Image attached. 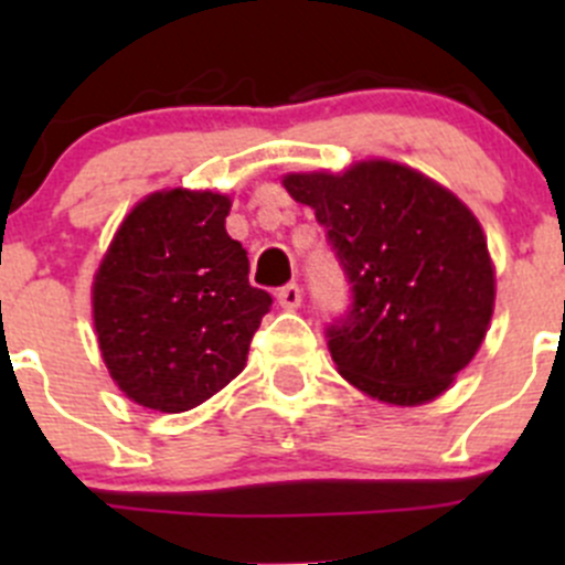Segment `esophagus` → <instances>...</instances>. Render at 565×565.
<instances>
[{
  "label": "esophagus",
  "instance_id": "34e87169",
  "mask_svg": "<svg viewBox=\"0 0 565 565\" xmlns=\"http://www.w3.org/2000/svg\"><path fill=\"white\" fill-rule=\"evenodd\" d=\"M278 303H281V309H298L300 300H303V289H300V284H287V287L278 289Z\"/></svg>",
  "mask_w": 565,
  "mask_h": 565
}]
</instances>
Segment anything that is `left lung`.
<instances>
[{
    "instance_id": "obj_1",
    "label": "left lung",
    "mask_w": 565,
    "mask_h": 565,
    "mask_svg": "<svg viewBox=\"0 0 565 565\" xmlns=\"http://www.w3.org/2000/svg\"><path fill=\"white\" fill-rule=\"evenodd\" d=\"M350 284L324 328L341 377L391 404L440 396L472 361L494 306L476 215L429 177L388 161L344 174H289Z\"/></svg>"
}]
</instances>
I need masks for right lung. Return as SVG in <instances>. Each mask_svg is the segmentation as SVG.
Wrapping results in <instances>:
<instances>
[{"instance_id": "add662e5", "label": "right lung", "mask_w": 565, "mask_h": 565, "mask_svg": "<svg viewBox=\"0 0 565 565\" xmlns=\"http://www.w3.org/2000/svg\"><path fill=\"white\" fill-rule=\"evenodd\" d=\"M232 202L213 191L152 193L122 221L95 276L98 344L136 404L185 413L246 366L273 298L248 284L226 235Z\"/></svg>"}]
</instances>
